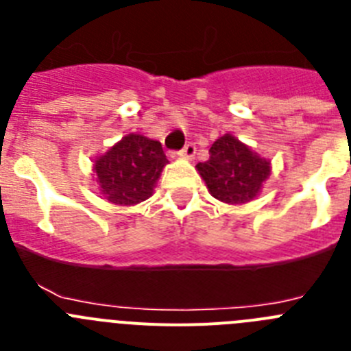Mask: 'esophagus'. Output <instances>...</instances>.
Returning a JSON list of instances; mask_svg holds the SVG:
<instances>
[{
  "label": "esophagus",
  "instance_id": "esophagus-1",
  "mask_svg": "<svg viewBox=\"0 0 351 351\" xmlns=\"http://www.w3.org/2000/svg\"><path fill=\"white\" fill-rule=\"evenodd\" d=\"M195 153H197V147H195L193 144H186L178 154L179 158H182V160H193Z\"/></svg>",
  "mask_w": 351,
  "mask_h": 351
}]
</instances>
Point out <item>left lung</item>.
Wrapping results in <instances>:
<instances>
[{
  "label": "left lung",
  "mask_w": 351,
  "mask_h": 351,
  "mask_svg": "<svg viewBox=\"0 0 351 351\" xmlns=\"http://www.w3.org/2000/svg\"><path fill=\"white\" fill-rule=\"evenodd\" d=\"M209 154V160L198 163L197 170L219 202L241 206L255 200L271 176V160L260 156L232 133L216 138Z\"/></svg>",
  "instance_id": "left-lung-1"
}]
</instances>
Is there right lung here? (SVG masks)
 Returning <instances> with one entry per match:
<instances>
[{"label":"right lung","mask_w":351,"mask_h":351,"mask_svg":"<svg viewBox=\"0 0 351 351\" xmlns=\"http://www.w3.org/2000/svg\"><path fill=\"white\" fill-rule=\"evenodd\" d=\"M167 163L160 142L128 133L107 153L96 156L93 172L105 200L114 206H135L153 195Z\"/></svg>","instance_id":"obj_1"}]
</instances>
